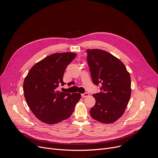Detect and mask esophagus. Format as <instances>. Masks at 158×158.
<instances>
[{
	"mask_svg": "<svg viewBox=\"0 0 158 158\" xmlns=\"http://www.w3.org/2000/svg\"><path fill=\"white\" fill-rule=\"evenodd\" d=\"M81 96H82V98L87 97V96H89V93H84L82 94H81Z\"/></svg>",
	"mask_w": 158,
	"mask_h": 158,
	"instance_id": "34e87169",
	"label": "esophagus"
}]
</instances>
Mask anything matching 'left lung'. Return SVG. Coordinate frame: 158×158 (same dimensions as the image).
Segmentation results:
<instances>
[{
	"instance_id": "left-lung-1",
	"label": "left lung",
	"mask_w": 158,
	"mask_h": 158,
	"mask_svg": "<svg viewBox=\"0 0 158 158\" xmlns=\"http://www.w3.org/2000/svg\"><path fill=\"white\" fill-rule=\"evenodd\" d=\"M87 62L93 82L101 92L93 94V118L104 123L117 120L123 114L131 95V80L124 64L102 50H87Z\"/></svg>"
}]
</instances>
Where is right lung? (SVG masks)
<instances>
[{"label":"right lung","mask_w":158,"mask_h":158,"mask_svg":"<svg viewBox=\"0 0 158 158\" xmlns=\"http://www.w3.org/2000/svg\"><path fill=\"white\" fill-rule=\"evenodd\" d=\"M76 56V53L70 52L52 54L36 64L26 77L24 98L41 122L55 124L68 118L79 101L80 93L60 92L58 89L66 84L63 81L65 70Z\"/></svg>","instance_id":"add662e5"}]
</instances>
